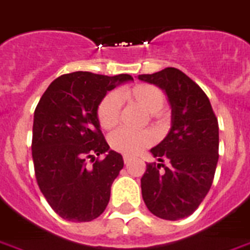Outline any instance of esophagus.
<instances>
[{"label":"esophagus","instance_id":"1","mask_svg":"<svg viewBox=\"0 0 250 250\" xmlns=\"http://www.w3.org/2000/svg\"><path fill=\"white\" fill-rule=\"evenodd\" d=\"M123 160H125V164H128L129 160H131V158L127 157V155H125V157H123Z\"/></svg>","mask_w":250,"mask_h":250}]
</instances>
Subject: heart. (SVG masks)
Listing matches in <instances>:
<instances>
[{"mask_svg":"<svg viewBox=\"0 0 250 250\" xmlns=\"http://www.w3.org/2000/svg\"><path fill=\"white\" fill-rule=\"evenodd\" d=\"M121 97L132 105L139 106L146 114L157 115L163 107L164 93L159 87L150 83H140L125 88L121 92ZM121 115V104L115 93H107L97 106V121L101 128L111 129L118 125ZM154 143L151 132L145 131L140 133H131L125 129L114 132L109 137L110 147L125 155H136Z\"/></svg>","mask_w":250,"mask_h":250,"instance_id":"b5f03b06","label":"heart"}]
</instances>
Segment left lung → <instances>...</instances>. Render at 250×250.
Segmentation results:
<instances>
[{"label":"left lung","mask_w":250,"mask_h":250,"mask_svg":"<svg viewBox=\"0 0 250 250\" xmlns=\"http://www.w3.org/2000/svg\"><path fill=\"white\" fill-rule=\"evenodd\" d=\"M139 79L162 88L172 109L169 132L150 150L160 163L146 166L143 199L154 216L181 220L195 212L212 186L218 162V122L208 96L181 70L166 68Z\"/></svg>","instance_id":"obj_1"}]
</instances>
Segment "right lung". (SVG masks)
Segmentation results:
<instances>
[{"label": "right lung", "instance_id": "obj_1", "mask_svg": "<svg viewBox=\"0 0 250 250\" xmlns=\"http://www.w3.org/2000/svg\"><path fill=\"white\" fill-rule=\"evenodd\" d=\"M133 81L74 72L59 77L41 97L33 119L32 157L41 191L59 216L88 222L100 216L123 158L110 150L97 121V106L109 91ZM104 153L103 161L96 155ZM93 160L87 166L85 159Z\"/></svg>", "mask_w": 250, "mask_h": 250}]
</instances>
